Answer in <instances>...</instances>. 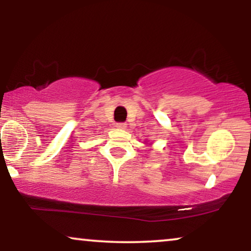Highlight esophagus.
<instances>
[{"mask_svg": "<svg viewBox=\"0 0 251 251\" xmlns=\"http://www.w3.org/2000/svg\"><path fill=\"white\" fill-rule=\"evenodd\" d=\"M116 128L120 129V130H126V123H116Z\"/></svg>", "mask_w": 251, "mask_h": 251, "instance_id": "1", "label": "esophagus"}]
</instances>
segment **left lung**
I'll return each mask as SVG.
<instances>
[{"instance_id":"1","label":"left lung","mask_w":251,"mask_h":251,"mask_svg":"<svg viewBox=\"0 0 251 251\" xmlns=\"http://www.w3.org/2000/svg\"><path fill=\"white\" fill-rule=\"evenodd\" d=\"M145 143H146V142H145ZM150 145H152V144H150Z\"/></svg>"}]
</instances>
